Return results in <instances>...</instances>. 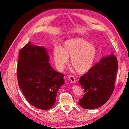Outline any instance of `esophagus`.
Returning a JSON list of instances; mask_svg holds the SVG:
<instances>
[{"label": "esophagus", "mask_w": 129, "mask_h": 129, "mask_svg": "<svg viewBox=\"0 0 129 129\" xmlns=\"http://www.w3.org/2000/svg\"><path fill=\"white\" fill-rule=\"evenodd\" d=\"M69 79L70 80V82L72 83H76V79L75 78H74V77L73 76H72V75H70L69 76Z\"/></svg>", "instance_id": "esophagus-1"}]
</instances>
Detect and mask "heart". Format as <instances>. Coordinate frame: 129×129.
Here are the masks:
<instances>
[{
  "instance_id": "b5f03b06",
  "label": "heart",
  "mask_w": 129,
  "mask_h": 129,
  "mask_svg": "<svg viewBox=\"0 0 129 129\" xmlns=\"http://www.w3.org/2000/svg\"><path fill=\"white\" fill-rule=\"evenodd\" d=\"M97 56V50L93 44L80 38L67 40L62 48L56 47L54 50V57L60 69L69 62L76 71L82 74L89 71L93 66Z\"/></svg>"
}]
</instances>
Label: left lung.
Listing matches in <instances>:
<instances>
[{
    "mask_svg": "<svg viewBox=\"0 0 129 129\" xmlns=\"http://www.w3.org/2000/svg\"><path fill=\"white\" fill-rule=\"evenodd\" d=\"M118 69L117 58L112 54L103 57L81 76L78 82L84 89V94L79 100L80 106L93 109L105 104L114 90Z\"/></svg>",
    "mask_w": 129,
    "mask_h": 129,
    "instance_id": "1",
    "label": "left lung"
}]
</instances>
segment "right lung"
I'll return each instance as SVG.
<instances>
[{
	"label": "right lung",
	"mask_w": 129,
	"mask_h": 129,
	"mask_svg": "<svg viewBox=\"0 0 129 129\" xmlns=\"http://www.w3.org/2000/svg\"><path fill=\"white\" fill-rule=\"evenodd\" d=\"M44 46L30 41L20 51L17 74L19 88L28 102L38 109H50L55 104L64 74L54 70Z\"/></svg>",
	"instance_id": "right-lung-1"
}]
</instances>
